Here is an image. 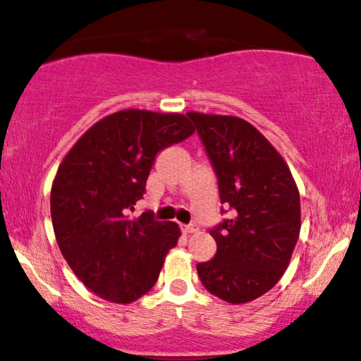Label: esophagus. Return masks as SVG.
I'll use <instances>...</instances> for the list:
<instances>
[{
	"mask_svg": "<svg viewBox=\"0 0 361 361\" xmlns=\"http://www.w3.org/2000/svg\"><path fill=\"white\" fill-rule=\"evenodd\" d=\"M181 231H183L185 234H193V233H197V226H193V224H190V226H183V227H181Z\"/></svg>",
	"mask_w": 361,
	"mask_h": 361,
	"instance_id": "esophagus-1",
	"label": "esophagus"
}]
</instances>
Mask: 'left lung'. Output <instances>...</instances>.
<instances>
[{"mask_svg": "<svg viewBox=\"0 0 361 361\" xmlns=\"http://www.w3.org/2000/svg\"><path fill=\"white\" fill-rule=\"evenodd\" d=\"M233 217L210 231L215 258L198 263L200 281L229 304H246L279 283L300 234V195L270 140L233 115L188 111Z\"/></svg>", "mask_w": 361, "mask_h": 361, "instance_id": "obj_1", "label": "left lung"}]
</instances>
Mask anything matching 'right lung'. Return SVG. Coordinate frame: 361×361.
Here are the masks:
<instances>
[{
  "instance_id": "add662e5",
  "label": "right lung",
  "mask_w": 361,
  "mask_h": 361,
  "mask_svg": "<svg viewBox=\"0 0 361 361\" xmlns=\"http://www.w3.org/2000/svg\"><path fill=\"white\" fill-rule=\"evenodd\" d=\"M181 114L128 109L106 115L69 149L51 188L59 250L94 295L130 304L154 287L181 231L151 212L128 217L161 149L192 135Z\"/></svg>"
}]
</instances>
